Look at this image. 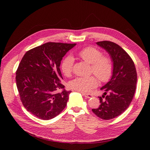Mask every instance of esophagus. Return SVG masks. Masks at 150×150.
Segmentation results:
<instances>
[{"label":"esophagus","instance_id":"obj_1","mask_svg":"<svg viewBox=\"0 0 150 150\" xmlns=\"http://www.w3.org/2000/svg\"><path fill=\"white\" fill-rule=\"evenodd\" d=\"M82 95H83V96H84L86 98H91V97H93V95H92V94H90V93H82Z\"/></svg>","mask_w":150,"mask_h":150}]
</instances>
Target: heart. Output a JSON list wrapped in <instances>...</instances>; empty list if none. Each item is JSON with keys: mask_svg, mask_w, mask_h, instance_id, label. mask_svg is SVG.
I'll return each instance as SVG.
<instances>
[{"mask_svg": "<svg viewBox=\"0 0 150 150\" xmlns=\"http://www.w3.org/2000/svg\"><path fill=\"white\" fill-rule=\"evenodd\" d=\"M79 56L91 64V72L94 73L101 82H106L111 79L113 72V62L110 57L103 55L101 51L96 47L88 46L78 53ZM74 65V58L70 55L65 57L60 65L64 75H71ZM97 78L94 75L89 77H78L70 81L69 86L73 90L81 92H88L98 84Z\"/></svg>", "mask_w": 150, "mask_h": 150, "instance_id": "1", "label": "heart"}]
</instances>
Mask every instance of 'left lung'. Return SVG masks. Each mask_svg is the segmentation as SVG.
<instances>
[{"mask_svg": "<svg viewBox=\"0 0 150 150\" xmlns=\"http://www.w3.org/2000/svg\"><path fill=\"white\" fill-rule=\"evenodd\" d=\"M97 44L107 51L113 62L111 80L100 89L104 95L99 97V106L92 109L98 117L107 120L120 115L129 107L135 92L137 74L132 59L120 46L108 40Z\"/></svg>", "mask_w": 150, "mask_h": 150, "instance_id": "left-lung-1", "label": "left lung"}]
</instances>
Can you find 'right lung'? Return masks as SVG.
Here are the masks:
<instances>
[{
  "mask_svg": "<svg viewBox=\"0 0 150 150\" xmlns=\"http://www.w3.org/2000/svg\"><path fill=\"white\" fill-rule=\"evenodd\" d=\"M76 44L47 42L25 53L16 71V84L24 107L42 120L64 109L71 91L64 88L60 70L62 57Z\"/></svg>",
  "mask_w": 150,
  "mask_h": 150,
  "instance_id": "obj_1",
  "label": "right lung"
}]
</instances>
